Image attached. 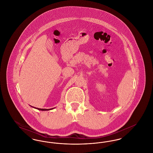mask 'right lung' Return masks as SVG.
I'll return each instance as SVG.
<instances>
[{
	"instance_id": "1",
	"label": "right lung",
	"mask_w": 153,
	"mask_h": 153,
	"mask_svg": "<svg viewBox=\"0 0 153 153\" xmlns=\"http://www.w3.org/2000/svg\"><path fill=\"white\" fill-rule=\"evenodd\" d=\"M35 108V107H34ZM36 109H38V110H41V111H48V110H51V109H54V108H51V109H42V108H35Z\"/></svg>"
}]
</instances>
